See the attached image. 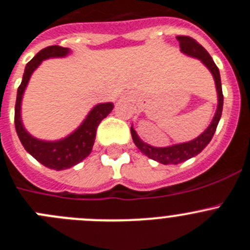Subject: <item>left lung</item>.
Listing matches in <instances>:
<instances>
[{"label": "left lung", "instance_id": "left-lung-1", "mask_svg": "<svg viewBox=\"0 0 250 250\" xmlns=\"http://www.w3.org/2000/svg\"><path fill=\"white\" fill-rule=\"evenodd\" d=\"M177 40L179 42V47L181 51L186 55L190 56V57L198 58L201 60L210 72H212L213 77L215 81V87H217L218 92V108L214 114L212 123L204 130L203 133L195 139L187 143H181V145L170 146V147L166 148H157L152 147V146L147 145L145 142H142L139 137L137 136L136 130L130 127V133H132V138H133L134 145L138 147V149L142 153H145L148 158L157 161L162 164H178L182 162L187 161V159L192 158V157L197 156L204 148L208 146V143L212 141L213 136L215 133L217 125L219 123L220 117H222V111H223V92H222V82H220V75L219 69L215 66L214 61L212 60L210 55L207 52V49L204 48L202 44L198 43L195 40H193L189 36H177Z\"/></svg>", "mask_w": 250, "mask_h": 250}]
</instances>
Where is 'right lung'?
<instances>
[{"label": "right lung", "mask_w": 250, "mask_h": 250, "mask_svg": "<svg viewBox=\"0 0 250 250\" xmlns=\"http://www.w3.org/2000/svg\"><path fill=\"white\" fill-rule=\"evenodd\" d=\"M67 53H68V48L61 46H49L41 49L27 63L26 68H24L23 78H22V82L17 91L15 105L16 132H17V136H19L24 149L40 163L56 170L73 167L88 156L94 145L98 125L113 109L112 103L97 104L89 112L87 118L83 121L78 129H76L73 133L69 134L64 139L57 142L40 141L27 133V130L24 129L21 122V101L28 80L33 71L41 64L42 61L49 57H63Z\"/></svg>", "instance_id": "1"}]
</instances>
